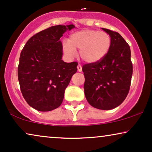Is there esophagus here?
I'll return each mask as SVG.
<instances>
[{
    "instance_id": "obj_1",
    "label": "esophagus",
    "mask_w": 152,
    "mask_h": 152,
    "mask_svg": "<svg viewBox=\"0 0 152 152\" xmlns=\"http://www.w3.org/2000/svg\"><path fill=\"white\" fill-rule=\"evenodd\" d=\"M77 70L79 72H82V66H81V65H80V64L77 66Z\"/></svg>"
}]
</instances>
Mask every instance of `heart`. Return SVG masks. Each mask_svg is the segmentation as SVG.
Instances as JSON below:
<instances>
[{
	"instance_id": "1",
	"label": "heart",
	"mask_w": 152,
	"mask_h": 152,
	"mask_svg": "<svg viewBox=\"0 0 152 152\" xmlns=\"http://www.w3.org/2000/svg\"><path fill=\"white\" fill-rule=\"evenodd\" d=\"M111 43V37L107 32L86 29L72 33L69 39H64L62 48L70 58L75 56L76 49L80 50L83 61L93 64L100 61L107 55Z\"/></svg>"
}]
</instances>
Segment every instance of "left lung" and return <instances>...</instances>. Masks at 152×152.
Listing matches in <instances>:
<instances>
[{
	"mask_svg": "<svg viewBox=\"0 0 152 152\" xmlns=\"http://www.w3.org/2000/svg\"><path fill=\"white\" fill-rule=\"evenodd\" d=\"M111 37L109 53L100 61L82 67L84 93L92 107L110 110L123 102L129 91L133 73L130 47L119 33L102 28Z\"/></svg>",
	"mask_w": 152,
	"mask_h": 152,
	"instance_id": "left-lung-1",
	"label": "left lung"
}]
</instances>
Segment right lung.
I'll list each match as a JSON object with an SVG mask.
<instances>
[{
	"mask_svg": "<svg viewBox=\"0 0 152 152\" xmlns=\"http://www.w3.org/2000/svg\"><path fill=\"white\" fill-rule=\"evenodd\" d=\"M74 25L55 26L41 31L27 41L20 53L18 78L27 103L39 111H50L61 104L64 92L78 63L62 60L60 38Z\"/></svg>",
	"mask_w": 152,
	"mask_h": 152,
	"instance_id": "right-lung-1",
	"label": "right lung"
}]
</instances>
